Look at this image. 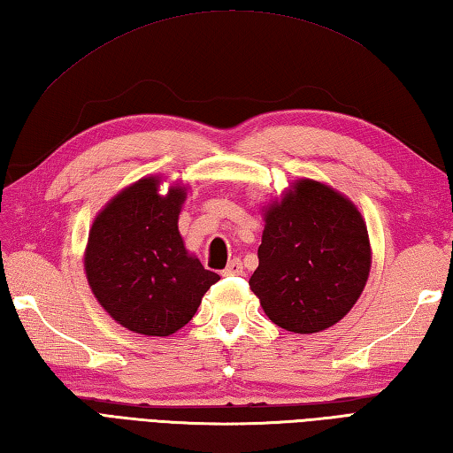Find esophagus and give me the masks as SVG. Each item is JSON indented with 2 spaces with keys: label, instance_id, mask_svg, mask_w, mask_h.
<instances>
[{
  "label": "esophagus",
  "instance_id": "obj_1",
  "mask_svg": "<svg viewBox=\"0 0 453 453\" xmlns=\"http://www.w3.org/2000/svg\"><path fill=\"white\" fill-rule=\"evenodd\" d=\"M242 273H244V267H242V262H240L238 257H234V260L230 262L223 272V275H226V278H230V275H242Z\"/></svg>",
  "mask_w": 453,
  "mask_h": 453
}]
</instances>
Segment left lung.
Here are the masks:
<instances>
[{
    "label": "left lung",
    "mask_w": 453,
    "mask_h": 453,
    "mask_svg": "<svg viewBox=\"0 0 453 453\" xmlns=\"http://www.w3.org/2000/svg\"><path fill=\"white\" fill-rule=\"evenodd\" d=\"M250 289L275 325L312 334L342 319L362 295L372 252L352 201L301 180L267 209Z\"/></svg>",
    "instance_id": "left-lung-1"
}]
</instances>
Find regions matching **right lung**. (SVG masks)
Returning a JSON list of instances; mask_svg holds the SVG:
<instances>
[{
	"label": "right lung",
	"instance_id": "1",
	"mask_svg": "<svg viewBox=\"0 0 453 453\" xmlns=\"http://www.w3.org/2000/svg\"><path fill=\"white\" fill-rule=\"evenodd\" d=\"M158 178L123 189L96 217L86 275L111 317L146 336H170L196 315L220 278L188 254L178 230L186 188L158 193Z\"/></svg>",
	"mask_w": 453,
	"mask_h": 453
}]
</instances>
